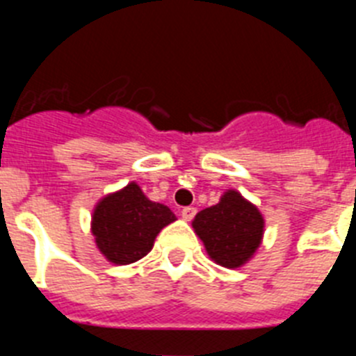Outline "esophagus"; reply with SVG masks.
Wrapping results in <instances>:
<instances>
[{
    "mask_svg": "<svg viewBox=\"0 0 356 356\" xmlns=\"http://www.w3.org/2000/svg\"><path fill=\"white\" fill-rule=\"evenodd\" d=\"M194 216H196V209H194V207H185V209L181 210V217H184L185 221L194 219Z\"/></svg>",
    "mask_w": 356,
    "mask_h": 356,
    "instance_id": "esophagus-1",
    "label": "esophagus"
}]
</instances>
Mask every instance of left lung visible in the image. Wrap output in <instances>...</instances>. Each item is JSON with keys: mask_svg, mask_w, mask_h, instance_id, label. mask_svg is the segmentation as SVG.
<instances>
[{"mask_svg": "<svg viewBox=\"0 0 356 356\" xmlns=\"http://www.w3.org/2000/svg\"><path fill=\"white\" fill-rule=\"evenodd\" d=\"M193 228L213 262L237 269L253 259L262 244L266 221L251 201L229 188L217 205L196 213Z\"/></svg>", "mask_w": 356, "mask_h": 356, "instance_id": "8db88e82", "label": "left lung"}]
</instances>
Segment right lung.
<instances>
[{"mask_svg":"<svg viewBox=\"0 0 356 356\" xmlns=\"http://www.w3.org/2000/svg\"><path fill=\"white\" fill-rule=\"evenodd\" d=\"M176 221L171 209L155 203L131 181L97 201L90 221L97 250L108 262L128 266L146 257L160 229Z\"/></svg>","mask_w":356,"mask_h":356,"instance_id":"1","label":"right lung"}]
</instances>
